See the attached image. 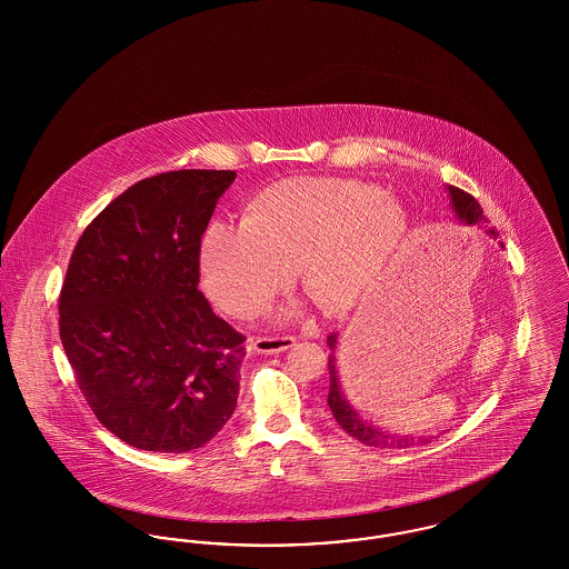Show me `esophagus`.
Masks as SVG:
<instances>
[{
	"instance_id": "1",
	"label": "esophagus",
	"mask_w": 569,
	"mask_h": 569,
	"mask_svg": "<svg viewBox=\"0 0 569 569\" xmlns=\"http://www.w3.org/2000/svg\"><path fill=\"white\" fill-rule=\"evenodd\" d=\"M297 343L295 337H253L249 339V350L256 353H281Z\"/></svg>"
}]
</instances>
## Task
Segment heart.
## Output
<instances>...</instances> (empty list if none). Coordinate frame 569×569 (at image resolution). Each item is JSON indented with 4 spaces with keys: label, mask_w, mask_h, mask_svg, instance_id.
<instances>
[{
    "label": "heart",
    "mask_w": 569,
    "mask_h": 569,
    "mask_svg": "<svg viewBox=\"0 0 569 569\" xmlns=\"http://www.w3.org/2000/svg\"><path fill=\"white\" fill-rule=\"evenodd\" d=\"M403 234V213L373 186L290 179L258 193L239 226L207 228L200 279L223 311L247 318L298 269L307 297L330 313L348 311L371 292Z\"/></svg>",
    "instance_id": "b5f03b06"
}]
</instances>
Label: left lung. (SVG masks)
Here are the masks:
<instances>
[{"label":"left lung","instance_id":"left-lung-1","mask_svg":"<svg viewBox=\"0 0 569 569\" xmlns=\"http://www.w3.org/2000/svg\"><path fill=\"white\" fill-rule=\"evenodd\" d=\"M448 196H450V204L455 216L459 217V221L467 226H487V217L482 213V207L478 204V200L473 196H469L467 191L459 190L455 186H446ZM487 234L497 237L495 228H488ZM337 332L328 337V376H330V388H328V407L332 411V418L339 422V427L346 433L352 435L353 439H358L365 446H373V448H409L413 443H425L429 439H416L413 435H395L390 431L379 429L378 425H373L371 420H365L358 409L350 403V399L343 392L341 378H339V367H337Z\"/></svg>","mask_w":569,"mask_h":569}]
</instances>
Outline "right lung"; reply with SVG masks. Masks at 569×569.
<instances>
[{"label": "right lung", "instance_id": "obj_1", "mask_svg": "<svg viewBox=\"0 0 569 569\" xmlns=\"http://www.w3.org/2000/svg\"><path fill=\"white\" fill-rule=\"evenodd\" d=\"M234 179V170L142 179L72 251L59 337L96 418L138 450H196L237 407L244 337L198 290L200 241Z\"/></svg>", "mask_w": 569, "mask_h": 569}]
</instances>
